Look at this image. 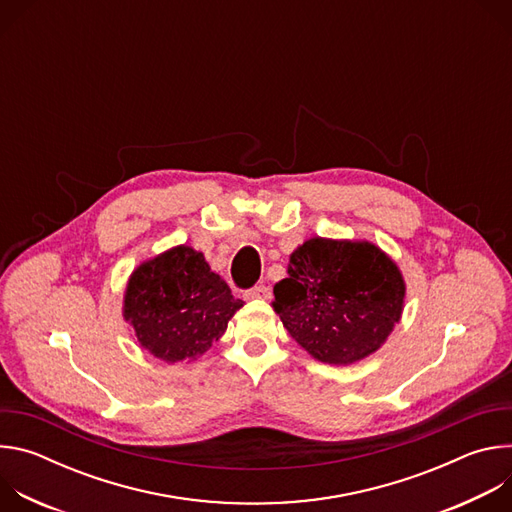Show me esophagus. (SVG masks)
Instances as JSON below:
<instances>
[{
  "label": "esophagus",
  "mask_w": 512,
  "mask_h": 512,
  "mask_svg": "<svg viewBox=\"0 0 512 512\" xmlns=\"http://www.w3.org/2000/svg\"><path fill=\"white\" fill-rule=\"evenodd\" d=\"M245 298L247 300H267V298H271V289L267 285H255L245 291Z\"/></svg>",
  "instance_id": "esophagus-1"
}]
</instances>
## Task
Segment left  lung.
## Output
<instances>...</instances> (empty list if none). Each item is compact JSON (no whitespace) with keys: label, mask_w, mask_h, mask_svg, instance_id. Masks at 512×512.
I'll return each mask as SVG.
<instances>
[{"label":"left lung","mask_w":512,"mask_h":512,"mask_svg":"<svg viewBox=\"0 0 512 512\" xmlns=\"http://www.w3.org/2000/svg\"><path fill=\"white\" fill-rule=\"evenodd\" d=\"M275 283L273 308L302 348L328 364L373 354L401 318L405 283L371 243L310 239Z\"/></svg>","instance_id":"obj_1"}]
</instances>
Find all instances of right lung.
Masks as SVG:
<instances>
[{
	"label": "right lung",
	"mask_w": 512,
	"mask_h": 512,
	"mask_svg": "<svg viewBox=\"0 0 512 512\" xmlns=\"http://www.w3.org/2000/svg\"><path fill=\"white\" fill-rule=\"evenodd\" d=\"M241 306L204 255L182 245L133 271L123 316L143 348L166 362H180L206 352Z\"/></svg>",
	"instance_id": "1"
}]
</instances>
